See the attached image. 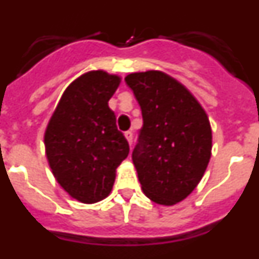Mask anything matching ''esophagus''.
<instances>
[{
    "label": "esophagus",
    "instance_id": "obj_1",
    "mask_svg": "<svg viewBox=\"0 0 259 259\" xmlns=\"http://www.w3.org/2000/svg\"><path fill=\"white\" fill-rule=\"evenodd\" d=\"M124 136H125V139H127L128 144H130V145H132V141H134V134H132V131H127L124 134Z\"/></svg>",
    "mask_w": 259,
    "mask_h": 259
}]
</instances>
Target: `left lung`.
Returning <instances> with one entry per match:
<instances>
[{
    "label": "left lung",
    "instance_id": "left-lung-1",
    "mask_svg": "<svg viewBox=\"0 0 259 259\" xmlns=\"http://www.w3.org/2000/svg\"><path fill=\"white\" fill-rule=\"evenodd\" d=\"M143 114L139 143L132 152L144 193L171 206L197 187L211 157L209 118L194 96L162 71L124 77Z\"/></svg>",
    "mask_w": 259,
    "mask_h": 259
}]
</instances>
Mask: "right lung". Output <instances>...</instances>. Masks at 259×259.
Here are the masks:
<instances>
[{
  "label": "right lung",
  "mask_w": 259,
  "mask_h": 259,
  "mask_svg": "<svg viewBox=\"0 0 259 259\" xmlns=\"http://www.w3.org/2000/svg\"><path fill=\"white\" fill-rule=\"evenodd\" d=\"M119 84L120 77L101 70L77 77L63 92L45 131L53 175L71 197L83 203L109 196L116 168L130 153L107 104Z\"/></svg>",
  "instance_id": "add662e5"
}]
</instances>
